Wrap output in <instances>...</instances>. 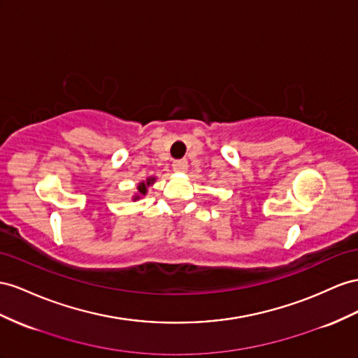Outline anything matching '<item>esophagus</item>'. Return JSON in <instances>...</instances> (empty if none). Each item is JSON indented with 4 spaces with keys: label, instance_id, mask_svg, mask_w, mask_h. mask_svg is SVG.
<instances>
[{
    "label": "esophagus",
    "instance_id": "obj_1",
    "mask_svg": "<svg viewBox=\"0 0 358 358\" xmlns=\"http://www.w3.org/2000/svg\"><path fill=\"white\" fill-rule=\"evenodd\" d=\"M187 169H188V162L185 159H179V161L173 162V170H175L176 173H183V171H187Z\"/></svg>",
    "mask_w": 358,
    "mask_h": 358
}]
</instances>
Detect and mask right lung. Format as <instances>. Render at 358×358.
I'll return each mask as SVG.
<instances>
[{
  "instance_id": "obj_1",
  "label": "right lung",
  "mask_w": 358,
  "mask_h": 358,
  "mask_svg": "<svg viewBox=\"0 0 358 358\" xmlns=\"http://www.w3.org/2000/svg\"><path fill=\"white\" fill-rule=\"evenodd\" d=\"M155 182H157V178H155V176H149L146 180L140 182L138 185H137V192H135V194L132 196V200L137 201V200H140L143 196H146V194H148V188H149L150 185H153V183H155Z\"/></svg>"
}]
</instances>
